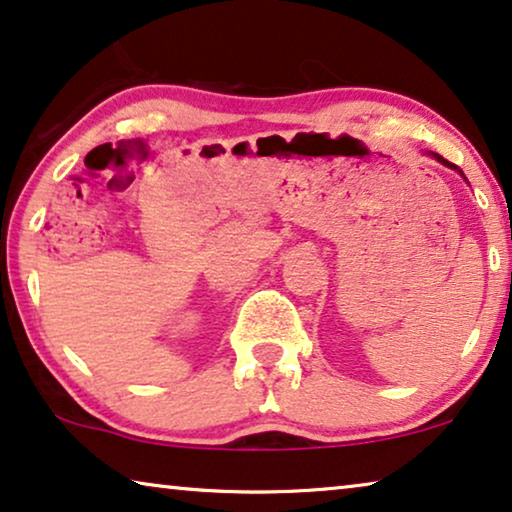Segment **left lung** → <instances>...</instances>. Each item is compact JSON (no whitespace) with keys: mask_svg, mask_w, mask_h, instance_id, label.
<instances>
[{"mask_svg":"<svg viewBox=\"0 0 512 512\" xmlns=\"http://www.w3.org/2000/svg\"><path fill=\"white\" fill-rule=\"evenodd\" d=\"M427 154H430L432 158H437L439 160V163L441 165H446V167H451V170H457V165H453V163H448V160L444 158V156H439V154H434V151H427ZM457 172H460L462 174V170H457ZM462 177H464V174H462ZM464 179H467V177H464Z\"/></svg>","mask_w":512,"mask_h":512,"instance_id":"left-lung-1","label":"left lung"}]
</instances>
